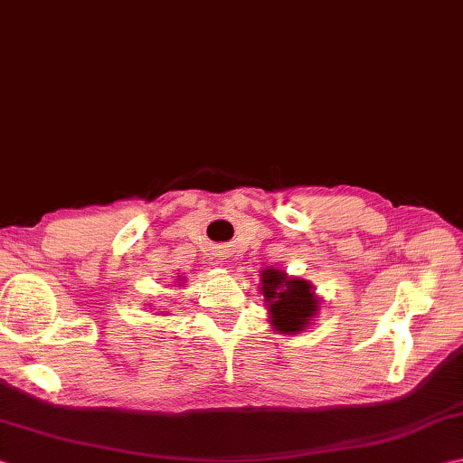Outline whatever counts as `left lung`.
Wrapping results in <instances>:
<instances>
[{"instance_id": "8db88e82", "label": "left lung", "mask_w": 463, "mask_h": 463, "mask_svg": "<svg viewBox=\"0 0 463 463\" xmlns=\"http://www.w3.org/2000/svg\"><path fill=\"white\" fill-rule=\"evenodd\" d=\"M260 293L265 297L273 329L295 335L307 329L319 311V298L305 279L288 277L285 270L265 269L260 273Z\"/></svg>"}]
</instances>
